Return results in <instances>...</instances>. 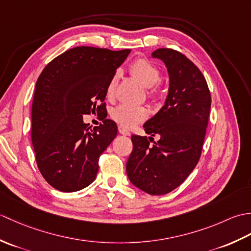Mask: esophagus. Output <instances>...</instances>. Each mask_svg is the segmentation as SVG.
Here are the masks:
<instances>
[{
	"instance_id": "esophagus-1",
	"label": "esophagus",
	"mask_w": 251,
	"mask_h": 251,
	"mask_svg": "<svg viewBox=\"0 0 251 251\" xmlns=\"http://www.w3.org/2000/svg\"><path fill=\"white\" fill-rule=\"evenodd\" d=\"M119 131H120V134L124 135V136H130V132H129L128 130H127V129L123 128L122 126H120V127H119Z\"/></svg>"
}]
</instances>
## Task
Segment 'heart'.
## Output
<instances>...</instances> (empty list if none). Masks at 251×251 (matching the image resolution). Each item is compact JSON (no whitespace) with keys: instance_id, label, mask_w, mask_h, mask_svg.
I'll return each instance as SVG.
<instances>
[{"instance_id":"1","label":"heart","mask_w":251,"mask_h":251,"mask_svg":"<svg viewBox=\"0 0 251 251\" xmlns=\"http://www.w3.org/2000/svg\"><path fill=\"white\" fill-rule=\"evenodd\" d=\"M130 73L137 77L148 88V97L150 99H157L159 92L156 85L161 81V71L158 68L148 61L147 59H137L129 67ZM120 72L117 71L106 86V96L112 98L115 95L117 83H119ZM112 119L123 128H131L135 125L145 121L148 117V110L143 106H131L127 104H121L112 111Z\"/></svg>"}]
</instances>
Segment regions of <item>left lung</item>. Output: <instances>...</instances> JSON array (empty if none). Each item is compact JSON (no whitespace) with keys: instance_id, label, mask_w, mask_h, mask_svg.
<instances>
[{"instance_id":"1","label":"left lung","mask_w":251,"mask_h":251,"mask_svg":"<svg viewBox=\"0 0 251 251\" xmlns=\"http://www.w3.org/2000/svg\"><path fill=\"white\" fill-rule=\"evenodd\" d=\"M152 57L167 67L168 96L163 108L143 125L152 137L131 136L126 172L137 188L163 195L178 188L200 161L211 96L200 69L180 51L158 49ZM155 135L157 142L152 141Z\"/></svg>"}]
</instances>
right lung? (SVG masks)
Returning a JSON list of instances; mask_svg holds the SVG:
<instances>
[{"label":"right lung","instance_id":"add662e5","mask_svg":"<svg viewBox=\"0 0 251 251\" xmlns=\"http://www.w3.org/2000/svg\"><path fill=\"white\" fill-rule=\"evenodd\" d=\"M130 50L90 46L52 59L36 81L31 139L40 173L52 188L75 192L97 177L99 157L117 135L105 119L106 86ZM97 111L103 124L90 130L82 115Z\"/></svg>","mask_w":251,"mask_h":251}]
</instances>
